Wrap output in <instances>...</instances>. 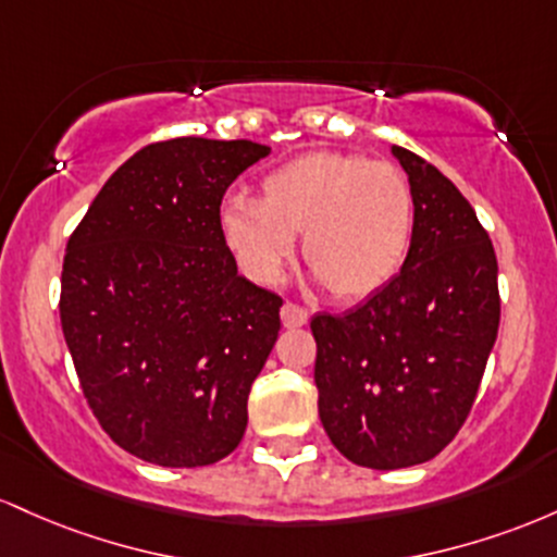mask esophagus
<instances>
[{
    "instance_id": "1",
    "label": "esophagus",
    "mask_w": 557,
    "mask_h": 557,
    "mask_svg": "<svg viewBox=\"0 0 557 557\" xmlns=\"http://www.w3.org/2000/svg\"><path fill=\"white\" fill-rule=\"evenodd\" d=\"M308 310L299 308L295 302H284V308H281V321H284L286 329H297V326H305L308 323Z\"/></svg>"
}]
</instances>
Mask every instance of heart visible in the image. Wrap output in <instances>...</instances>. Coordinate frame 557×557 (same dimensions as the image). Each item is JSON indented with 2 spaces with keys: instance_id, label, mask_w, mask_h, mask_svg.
Masks as SVG:
<instances>
[{
  "instance_id": "heart-1",
  "label": "heart",
  "mask_w": 557,
  "mask_h": 557,
  "mask_svg": "<svg viewBox=\"0 0 557 557\" xmlns=\"http://www.w3.org/2000/svg\"><path fill=\"white\" fill-rule=\"evenodd\" d=\"M223 239L242 271L276 284L297 252L318 284L339 297H368L403 271L413 247L416 199L392 162L352 152H308L260 184V199L234 195L221 210Z\"/></svg>"
}]
</instances>
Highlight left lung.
<instances>
[{"label":"left lung","instance_id":"left-lung-1","mask_svg":"<svg viewBox=\"0 0 557 557\" xmlns=\"http://www.w3.org/2000/svg\"><path fill=\"white\" fill-rule=\"evenodd\" d=\"M416 199L403 271L358 308L310 321L318 416L352 463H426L455 440L497 339V258L471 202L431 162L392 147Z\"/></svg>","mask_w":557,"mask_h":557}]
</instances>
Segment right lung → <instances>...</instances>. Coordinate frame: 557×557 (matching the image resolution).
I'll return each instance as SVG.
<instances>
[{
	"mask_svg": "<svg viewBox=\"0 0 557 557\" xmlns=\"http://www.w3.org/2000/svg\"><path fill=\"white\" fill-rule=\"evenodd\" d=\"M262 144L154 141L108 178L67 239L60 323L99 426L154 466L223 460L284 299L236 273L221 202Z\"/></svg>",
	"mask_w": 557,
	"mask_h": 557,
	"instance_id": "right-lung-1",
	"label": "right lung"
}]
</instances>
